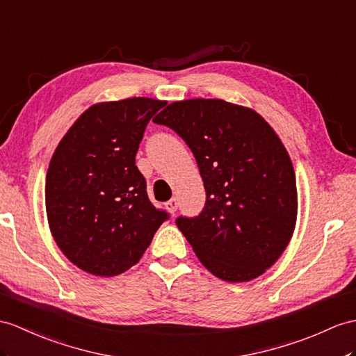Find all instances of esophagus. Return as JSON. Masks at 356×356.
<instances>
[{
  "label": "esophagus",
  "mask_w": 356,
  "mask_h": 356,
  "mask_svg": "<svg viewBox=\"0 0 356 356\" xmlns=\"http://www.w3.org/2000/svg\"><path fill=\"white\" fill-rule=\"evenodd\" d=\"M166 208H168L170 214L175 213V211H177V208H178V199H177V197H172L170 201H168V202H166Z\"/></svg>",
  "instance_id": "1"
}]
</instances>
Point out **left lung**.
Listing matches in <instances>:
<instances>
[{
  "instance_id": "8db88e82",
  "label": "left lung",
  "mask_w": 356,
  "mask_h": 356,
  "mask_svg": "<svg viewBox=\"0 0 356 356\" xmlns=\"http://www.w3.org/2000/svg\"><path fill=\"white\" fill-rule=\"evenodd\" d=\"M192 149L207 201L178 228L208 270L228 282L258 278L289 246L298 216L287 149L252 108L223 99L172 102L154 119Z\"/></svg>"
}]
</instances>
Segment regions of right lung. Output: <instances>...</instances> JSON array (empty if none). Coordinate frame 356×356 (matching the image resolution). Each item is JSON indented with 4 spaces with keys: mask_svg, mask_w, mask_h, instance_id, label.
Here are the masks:
<instances>
[{
    "mask_svg": "<svg viewBox=\"0 0 356 356\" xmlns=\"http://www.w3.org/2000/svg\"><path fill=\"white\" fill-rule=\"evenodd\" d=\"M166 101L95 104L60 140L49 161L45 204L60 250L81 270L116 276L133 267L169 216L155 208L136 154Z\"/></svg>",
    "mask_w": 356,
    "mask_h": 356,
    "instance_id": "add662e5",
    "label": "right lung"
}]
</instances>
